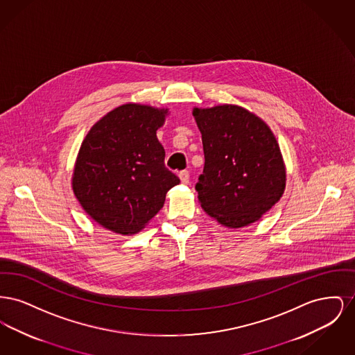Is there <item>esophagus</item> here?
Masks as SVG:
<instances>
[{
	"label": "esophagus",
	"mask_w": 355,
	"mask_h": 355,
	"mask_svg": "<svg viewBox=\"0 0 355 355\" xmlns=\"http://www.w3.org/2000/svg\"><path fill=\"white\" fill-rule=\"evenodd\" d=\"M180 180H181V182L182 184H189V181H190V174H189V171L187 170H182V171H180Z\"/></svg>",
	"instance_id": "esophagus-1"
}]
</instances>
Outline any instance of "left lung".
<instances>
[{"label": "left lung", "instance_id": "1", "mask_svg": "<svg viewBox=\"0 0 355 355\" xmlns=\"http://www.w3.org/2000/svg\"><path fill=\"white\" fill-rule=\"evenodd\" d=\"M205 166L196 190L203 210L227 227L259 220L282 197L286 171L268 125L234 105L193 110Z\"/></svg>", "mask_w": 355, "mask_h": 355}]
</instances>
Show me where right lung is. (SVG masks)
<instances>
[{"label": "right lung", "instance_id": "obj_1", "mask_svg": "<svg viewBox=\"0 0 355 355\" xmlns=\"http://www.w3.org/2000/svg\"><path fill=\"white\" fill-rule=\"evenodd\" d=\"M168 110L126 103L109 112L85 137L73 190L85 211L119 234L139 232L161 210L180 178L165 166L155 132Z\"/></svg>", "mask_w": 355, "mask_h": 355}]
</instances>
